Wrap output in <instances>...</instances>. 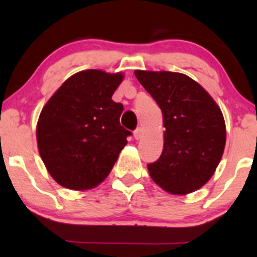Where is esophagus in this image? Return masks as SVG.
Returning a JSON list of instances; mask_svg holds the SVG:
<instances>
[{"instance_id": "34e87169", "label": "esophagus", "mask_w": 257, "mask_h": 257, "mask_svg": "<svg viewBox=\"0 0 257 257\" xmlns=\"http://www.w3.org/2000/svg\"><path fill=\"white\" fill-rule=\"evenodd\" d=\"M134 138H136L137 141H139V139L143 138V129L137 128L136 132H134Z\"/></svg>"}]
</instances>
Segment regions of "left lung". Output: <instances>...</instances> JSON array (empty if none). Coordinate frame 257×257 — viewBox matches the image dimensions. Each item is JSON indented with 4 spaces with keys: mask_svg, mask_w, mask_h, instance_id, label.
Returning <instances> with one entry per match:
<instances>
[{
    "mask_svg": "<svg viewBox=\"0 0 257 257\" xmlns=\"http://www.w3.org/2000/svg\"><path fill=\"white\" fill-rule=\"evenodd\" d=\"M163 113L164 147L148 165L153 181L173 195L205 185L216 170L226 143L221 109L211 95L186 74L168 71L134 72Z\"/></svg>",
    "mask_w": 257,
    "mask_h": 257,
    "instance_id": "1",
    "label": "left lung"
}]
</instances>
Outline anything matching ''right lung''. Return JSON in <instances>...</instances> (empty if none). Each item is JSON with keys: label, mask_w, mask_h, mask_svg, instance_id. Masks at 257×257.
I'll return each instance as SVG.
<instances>
[{"label": "right lung", "mask_w": 257, "mask_h": 257, "mask_svg": "<svg viewBox=\"0 0 257 257\" xmlns=\"http://www.w3.org/2000/svg\"><path fill=\"white\" fill-rule=\"evenodd\" d=\"M121 72L85 69L69 77L53 93L37 121L38 152L52 178L71 190H89L109 175L125 147L119 123L123 105L112 95Z\"/></svg>", "instance_id": "obj_1"}]
</instances>
